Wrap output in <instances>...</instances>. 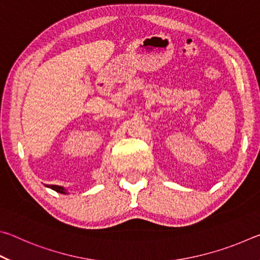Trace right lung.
<instances>
[{"instance_id": "right-lung-1", "label": "right lung", "mask_w": 260, "mask_h": 260, "mask_svg": "<svg viewBox=\"0 0 260 260\" xmlns=\"http://www.w3.org/2000/svg\"><path fill=\"white\" fill-rule=\"evenodd\" d=\"M49 188L54 189L55 191L57 192H61V193H67V191H65V189L63 187H59V186H55V184H51V186H49Z\"/></svg>"}]
</instances>
